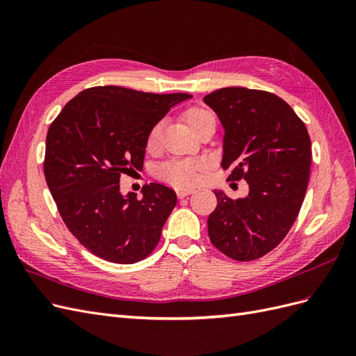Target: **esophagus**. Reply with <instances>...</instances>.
Returning <instances> with one entry per match:
<instances>
[{
  "label": "esophagus",
  "mask_w": 356,
  "mask_h": 356,
  "mask_svg": "<svg viewBox=\"0 0 356 356\" xmlns=\"http://www.w3.org/2000/svg\"><path fill=\"white\" fill-rule=\"evenodd\" d=\"M193 193H195V188H186V187H178L177 188V195H178L179 199L187 197V196L193 195Z\"/></svg>",
  "instance_id": "1"
}]
</instances>
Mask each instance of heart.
<instances>
[{
  "instance_id": "obj_1",
  "label": "heart",
  "mask_w": 356,
  "mask_h": 356,
  "mask_svg": "<svg viewBox=\"0 0 356 356\" xmlns=\"http://www.w3.org/2000/svg\"><path fill=\"white\" fill-rule=\"evenodd\" d=\"M182 117L187 124L193 129V132L197 134L202 127L209 123H215L212 113L202 108V106H190ZM161 132H163V122H157L147 134V149L148 152H157L161 143ZM207 168L203 160L199 159H179L169 161L168 165L161 168V177L175 186H191L199 178L200 172Z\"/></svg>"
}]
</instances>
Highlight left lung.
Masks as SVG:
<instances>
[{"label":"left lung","instance_id":"8db88e82","mask_svg":"<svg viewBox=\"0 0 356 356\" xmlns=\"http://www.w3.org/2000/svg\"><path fill=\"white\" fill-rule=\"evenodd\" d=\"M203 101L224 127L221 166L230 169L229 181L250 186L248 196L236 200L213 190L209 239L233 260H257L284 241L305 200L312 161L307 129L270 92L224 88Z\"/></svg>","mask_w":356,"mask_h":356}]
</instances>
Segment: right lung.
Returning <instances> with one entry per match:
<instances>
[{
	"mask_svg": "<svg viewBox=\"0 0 356 356\" xmlns=\"http://www.w3.org/2000/svg\"><path fill=\"white\" fill-rule=\"evenodd\" d=\"M188 93H145L96 86L72 98L49 127L44 175L68 230L102 260L134 264L154 251L177 204L152 182L120 193V177L144 165L147 134Z\"/></svg>",
	"mask_w": 356,
	"mask_h": 356,
	"instance_id": "right-lung-1",
	"label": "right lung"
}]
</instances>
